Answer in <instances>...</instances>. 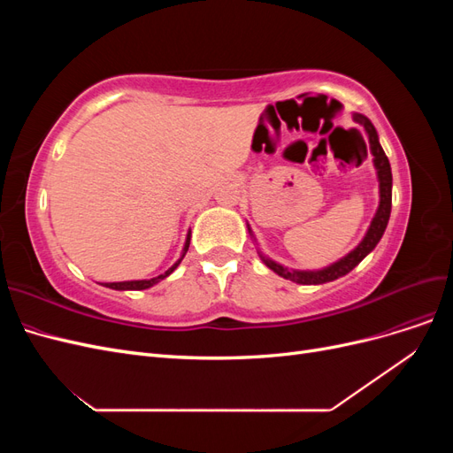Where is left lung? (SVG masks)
Instances as JSON below:
<instances>
[{
  "mask_svg": "<svg viewBox=\"0 0 453 453\" xmlns=\"http://www.w3.org/2000/svg\"><path fill=\"white\" fill-rule=\"evenodd\" d=\"M353 119L357 120L359 125L365 128V132L368 135L370 153H372V157H374V166H376L378 181H380V205H378V211H376V215L372 219V223H370L368 232L365 234L363 242L357 245V248H355L351 253H348L344 258H340L338 263L326 266L323 270H289V268H283L281 265L273 263V260L266 258L263 253H258L260 258L265 260V265L270 270L276 272L278 276L285 278V280H291V281L300 283V285H319V283L334 281V280H338L342 276H346V273H349L370 251L376 248L378 242L383 236V232H386L389 215H391V187H393L389 160H388L386 153H383V149L380 145L378 132H376L372 122H370L365 115H359V113H355ZM365 153H366V145H365ZM250 234H251V228H250Z\"/></svg>",
  "mask_w": 453,
  "mask_h": 453,
  "instance_id": "8db88e82",
  "label": "left lung"
}]
</instances>
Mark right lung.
I'll list each match as a JSON object with an SVG mask.
<instances>
[{
    "instance_id": "right-lung-1",
    "label": "right lung",
    "mask_w": 453,
    "mask_h": 453,
    "mask_svg": "<svg viewBox=\"0 0 453 453\" xmlns=\"http://www.w3.org/2000/svg\"><path fill=\"white\" fill-rule=\"evenodd\" d=\"M188 243H190V234L187 236V242H185V248H183V255H181V258H177V263L172 266V268H168L166 272L164 273H160V276H157V278H150V280H135V281H117V283H105V287H109V289H115V291H142V289H149V287H153L155 283H158L160 280H164V278H168L170 273L180 266V263L183 260V257H185V253H187V250H188Z\"/></svg>"
}]
</instances>
